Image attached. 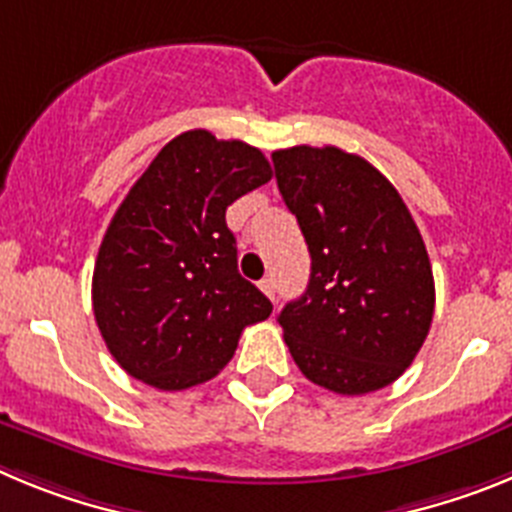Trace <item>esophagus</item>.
Wrapping results in <instances>:
<instances>
[{
	"mask_svg": "<svg viewBox=\"0 0 512 512\" xmlns=\"http://www.w3.org/2000/svg\"><path fill=\"white\" fill-rule=\"evenodd\" d=\"M259 287H261V292H264V295L269 297V300H274V297H277V282H274V279H271V277L261 279Z\"/></svg>",
	"mask_w": 512,
	"mask_h": 512,
	"instance_id": "1",
	"label": "esophagus"
}]
</instances>
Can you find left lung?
Here are the masks:
<instances>
[{
  "label": "left lung",
  "mask_w": 512,
  "mask_h": 512,
  "mask_svg": "<svg viewBox=\"0 0 512 512\" xmlns=\"http://www.w3.org/2000/svg\"><path fill=\"white\" fill-rule=\"evenodd\" d=\"M271 161L312 259L305 295L279 312L289 354L330 392L382 390L431 330L436 287L418 225L387 176L356 153L295 146Z\"/></svg>",
  "instance_id": "obj_1"
}]
</instances>
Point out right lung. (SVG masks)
I'll list each match as a JSON object with an SVG mask.
<instances>
[{
	"instance_id": "obj_1",
	"label": "right lung",
	"mask_w": 512,
	"mask_h": 512,
	"mask_svg": "<svg viewBox=\"0 0 512 512\" xmlns=\"http://www.w3.org/2000/svg\"><path fill=\"white\" fill-rule=\"evenodd\" d=\"M271 179L259 148L187 130L117 207L92 277L99 333L117 364L156 390H187L233 359L271 302L238 274L225 210Z\"/></svg>"
}]
</instances>
